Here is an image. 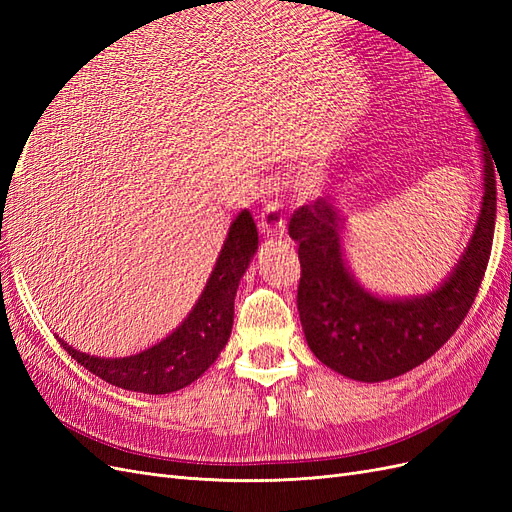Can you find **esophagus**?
<instances>
[{
  "instance_id": "34e87169",
  "label": "esophagus",
  "mask_w": 512,
  "mask_h": 512,
  "mask_svg": "<svg viewBox=\"0 0 512 512\" xmlns=\"http://www.w3.org/2000/svg\"><path fill=\"white\" fill-rule=\"evenodd\" d=\"M258 228L265 237H284L286 232V220L284 215L277 211L275 207H267L258 215Z\"/></svg>"
}]
</instances>
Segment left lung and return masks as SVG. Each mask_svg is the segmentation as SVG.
Masks as SVG:
<instances>
[{
  "label": "left lung",
  "mask_w": 512,
  "mask_h": 512,
  "mask_svg": "<svg viewBox=\"0 0 512 512\" xmlns=\"http://www.w3.org/2000/svg\"><path fill=\"white\" fill-rule=\"evenodd\" d=\"M480 138V136H478ZM480 141L483 198L476 226L453 271L425 294L382 297L356 280L344 252L346 218L318 198L292 213L299 243L297 307L307 346L337 374L359 382L397 378L436 354L470 312L489 262L495 228V166Z\"/></svg>",
  "instance_id": "1"
}]
</instances>
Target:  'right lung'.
Returning <instances> with one entry per match:
<instances>
[{"label":"right lung","instance_id":"add662e5","mask_svg":"<svg viewBox=\"0 0 512 512\" xmlns=\"http://www.w3.org/2000/svg\"><path fill=\"white\" fill-rule=\"evenodd\" d=\"M256 250L258 230L252 213L243 209L228 228L222 252L192 312L156 346L119 359H102L68 346L57 335L59 344L91 374L119 389L147 395L179 391L203 376L228 344L237 288Z\"/></svg>","mask_w":512,"mask_h":512}]
</instances>
